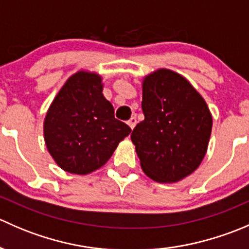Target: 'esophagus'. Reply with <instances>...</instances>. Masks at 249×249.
<instances>
[{"mask_svg":"<svg viewBox=\"0 0 249 249\" xmlns=\"http://www.w3.org/2000/svg\"><path fill=\"white\" fill-rule=\"evenodd\" d=\"M136 123H137L136 117H131L129 120H127V125H129L131 130H134V127L136 126Z\"/></svg>","mask_w":249,"mask_h":249,"instance_id":"34e87169","label":"esophagus"}]
</instances>
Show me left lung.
I'll return each instance as SVG.
<instances>
[{
	"instance_id": "obj_1",
	"label": "left lung",
	"mask_w": 249,
	"mask_h": 249,
	"mask_svg": "<svg viewBox=\"0 0 249 249\" xmlns=\"http://www.w3.org/2000/svg\"><path fill=\"white\" fill-rule=\"evenodd\" d=\"M144 120L131 134L143 172L160 183L193 173L207 152L212 115L192 84L171 70L160 69L142 83Z\"/></svg>"
}]
</instances>
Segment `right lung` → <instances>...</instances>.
I'll return each mask as SVG.
<instances>
[{"label": "right lung", "instance_id": "1", "mask_svg": "<svg viewBox=\"0 0 249 249\" xmlns=\"http://www.w3.org/2000/svg\"><path fill=\"white\" fill-rule=\"evenodd\" d=\"M97 73L79 71L67 79L48 109L44 141L66 172L88 175L104 166L120 141L131 132L114 118Z\"/></svg>", "mask_w": 249, "mask_h": 249}]
</instances>
